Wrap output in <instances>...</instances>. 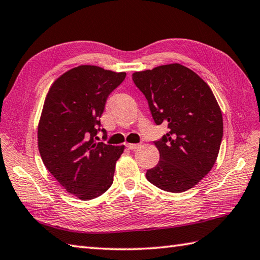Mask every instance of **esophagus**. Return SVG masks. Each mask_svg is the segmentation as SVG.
<instances>
[{"label": "esophagus", "mask_w": 260, "mask_h": 260, "mask_svg": "<svg viewBox=\"0 0 260 260\" xmlns=\"http://www.w3.org/2000/svg\"><path fill=\"white\" fill-rule=\"evenodd\" d=\"M126 147L128 148V150H136V148L141 147V144H133V143H127Z\"/></svg>", "instance_id": "esophagus-1"}]
</instances>
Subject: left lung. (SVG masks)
<instances>
[{
  "label": "left lung",
  "instance_id": "1",
  "mask_svg": "<svg viewBox=\"0 0 260 260\" xmlns=\"http://www.w3.org/2000/svg\"><path fill=\"white\" fill-rule=\"evenodd\" d=\"M135 85L144 93L156 125L169 132L154 142L159 152L146 179L168 192L191 189L217 161L223 135L222 114L211 88L180 63L135 71Z\"/></svg>",
  "mask_w": 260,
  "mask_h": 260
}]
</instances>
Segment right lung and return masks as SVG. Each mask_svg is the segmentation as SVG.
Here are the masks:
<instances>
[{
	"instance_id": "add662e5",
	"label": "right lung",
	"mask_w": 260,
	"mask_h": 260,
	"mask_svg": "<svg viewBox=\"0 0 260 260\" xmlns=\"http://www.w3.org/2000/svg\"><path fill=\"white\" fill-rule=\"evenodd\" d=\"M125 77L81 64L58 77L46 96L38 125L39 152L53 178L80 200L102 196L113 184L125 146L95 139L107 97Z\"/></svg>"
}]
</instances>
